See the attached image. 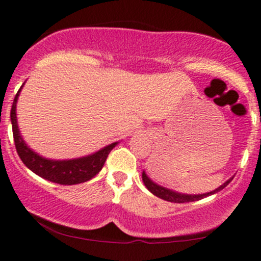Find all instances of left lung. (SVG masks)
Here are the masks:
<instances>
[{"label": "left lung", "mask_w": 261, "mask_h": 261, "mask_svg": "<svg viewBox=\"0 0 261 261\" xmlns=\"http://www.w3.org/2000/svg\"><path fill=\"white\" fill-rule=\"evenodd\" d=\"M233 178H230L227 180L226 182H223L221 187H218L217 189H215L214 191H210V193H206V194H199V195H188V194H180V193H176V191H173L170 190V189H167V188H163L161 187V185L155 184L151 180V179L148 178L147 174L145 173V170L142 172V180H143V184L146 185V188L148 189L149 191H151L153 195H155L157 197H161V199L166 200V201H169V202H178V203H181V202H191V201H197V200H201L203 197H207L210 195H214V194L218 193L220 190H222L223 188H226L227 185L229 184V181L232 180Z\"/></svg>", "instance_id": "8db88e82"}]
</instances>
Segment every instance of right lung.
Instances as JSON below:
<instances>
[{
  "instance_id": "add662e5",
  "label": "right lung",
  "mask_w": 261,
  "mask_h": 261,
  "mask_svg": "<svg viewBox=\"0 0 261 261\" xmlns=\"http://www.w3.org/2000/svg\"><path fill=\"white\" fill-rule=\"evenodd\" d=\"M22 87L17 92L13 104H12L11 122L17 153L23 163L25 164V167H28L32 172H34L41 178L61 185H74L91 180L93 176L97 175L103 168L108 154L118 145V142H114L112 145L99 149L95 153L86 155V157L74 158V160L55 161L41 157L27 146L19 133V128H18L16 108L18 95H19Z\"/></svg>"
}]
</instances>
